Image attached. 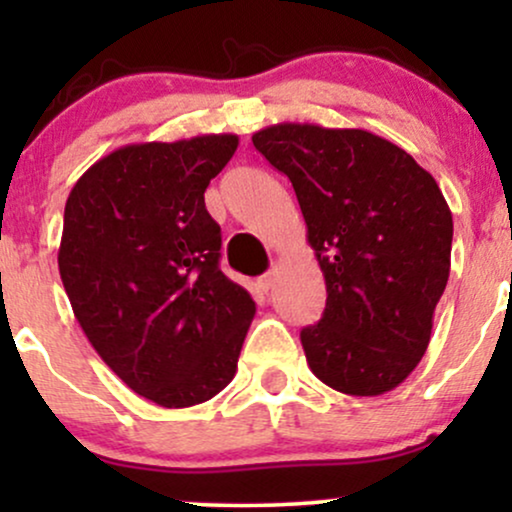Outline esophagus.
I'll return each mask as SVG.
<instances>
[{"instance_id":"1","label":"esophagus","mask_w":512,"mask_h":512,"mask_svg":"<svg viewBox=\"0 0 512 512\" xmlns=\"http://www.w3.org/2000/svg\"><path fill=\"white\" fill-rule=\"evenodd\" d=\"M274 276H276V272H274V269H272V272L262 274V276H260V279H257V286H260V289H262L264 293H267V291H269V289H272V286H274Z\"/></svg>"}]
</instances>
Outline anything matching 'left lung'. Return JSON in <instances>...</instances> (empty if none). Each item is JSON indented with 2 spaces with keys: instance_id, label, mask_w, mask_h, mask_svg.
Returning <instances> with one entry per match:
<instances>
[{
  "instance_id": "8db88e82",
  "label": "left lung",
  "mask_w": 512,
  "mask_h": 512,
  "mask_svg": "<svg viewBox=\"0 0 512 512\" xmlns=\"http://www.w3.org/2000/svg\"><path fill=\"white\" fill-rule=\"evenodd\" d=\"M252 144L291 180L325 274V313L301 330L310 370L344 395L395 390L426 354L450 276L438 182L366 129L281 122Z\"/></svg>"
}]
</instances>
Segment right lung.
Wrapping results in <instances>:
<instances>
[{
    "label": "right lung",
    "mask_w": 512,
    "mask_h": 512,
    "mask_svg": "<svg viewBox=\"0 0 512 512\" xmlns=\"http://www.w3.org/2000/svg\"><path fill=\"white\" fill-rule=\"evenodd\" d=\"M236 134L129 144L76 180L57 264L98 356L137 395L182 409L233 380L255 301L219 269L204 204Z\"/></svg>",
    "instance_id": "add662e5"
}]
</instances>
